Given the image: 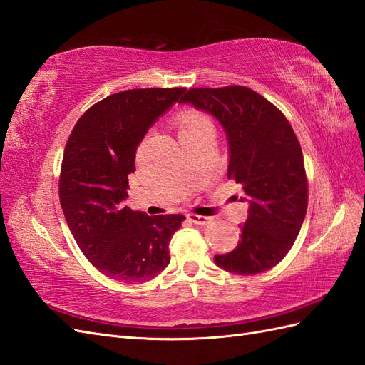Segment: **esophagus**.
Returning <instances> with one entry per match:
<instances>
[{
  "mask_svg": "<svg viewBox=\"0 0 365 365\" xmlns=\"http://www.w3.org/2000/svg\"><path fill=\"white\" fill-rule=\"evenodd\" d=\"M188 219L195 223V225H207V223L211 222V217H207V216H199V214H188Z\"/></svg>",
  "mask_w": 365,
  "mask_h": 365,
  "instance_id": "1",
  "label": "esophagus"
}]
</instances>
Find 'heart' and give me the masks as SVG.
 I'll return each mask as SVG.
<instances>
[{
	"mask_svg": "<svg viewBox=\"0 0 365 365\" xmlns=\"http://www.w3.org/2000/svg\"><path fill=\"white\" fill-rule=\"evenodd\" d=\"M177 129H179L180 137H191L207 133V130H212V125L210 118L202 114V112L185 110L177 118Z\"/></svg>",
	"mask_w": 365,
	"mask_h": 365,
	"instance_id": "1",
	"label": "heart"
}]
</instances>
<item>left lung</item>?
I'll return each mask as SVG.
<instances>
[{"instance_id": "8db88e82", "label": "left lung", "mask_w": 365, "mask_h": 365, "mask_svg": "<svg viewBox=\"0 0 365 365\" xmlns=\"http://www.w3.org/2000/svg\"><path fill=\"white\" fill-rule=\"evenodd\" d=\"M179 101L220 121L230 145L228 177L242 185L248 202L237 247L214 262L242 276L267 272L292 250L307 214L308 180L292 125L247 86L192 88Z\"/></svg>"}]
</instances>
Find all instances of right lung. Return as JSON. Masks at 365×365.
<instances>
[{"label": "right lung", "mask_w": 365, "mask_h": 365, "mask_svg": "<svg viewBox=\"0 0 365 365\" xmlns=\"http://www.w3.org/2000/svg\"><path fill=\"white\" fill-rule=\"evenodd\" d=\"M186 88L129 89L100 100L73 126L64 148L58 194L77 245L105 276L142 284L171 260L182 214L146 216L125 207L128 175L149 126Z\"/></svg>", "instance_id": "right-lung-1"}]
</instances>
